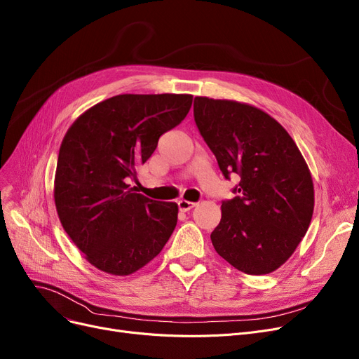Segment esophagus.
<instances>
[{
	"label": "esophagus",
	"instance_id": "esophagus-1",
	"mask_svg": "<svg viewBox=\"0 0 359 359\" xmlns=\"http://www.w3.org/2000/svg\"><path fill=\"white\" fill-rule=\"evenodd\" d=\"M177 205H179V210H180V211H189V210H192L194 207H196L195 202L186 201V199H180V201H177Z\"/></svg>",
	"mask_w": 359,
	"mask_h": 359
}]
</instances>
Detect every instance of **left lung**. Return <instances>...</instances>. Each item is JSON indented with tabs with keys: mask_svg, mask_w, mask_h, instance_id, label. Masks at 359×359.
Instances as JSON below:
<instances>
[{
	"mask_svg": "<svg viewBox=\"0 0 359 359\" xmlns=\"http://www.w3.org/2000/svg\"><path fill=\"white\" fill-rule=\"evenodd\" d=\"M199 133L226 179L241 177L211 233L217 254L239 271L269 274L290 258L314 212V184L299 148L266 111L195 97Z\"/></svg>",
	"mask_w": 359,
	"mask_h": 359,
	"instance_id": "obj_1",
	"label": "left lung"
}]
</instances>
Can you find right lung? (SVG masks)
Returning <instances> with one entry per match:
<instances>
[{"mask_svg":"<svg viewBox=\"0 0 359 359\" xmlns=\"http://www.w3.org/2000/svg\"><path fill=\"white\" fill-rule=\"evenodd\" d=\"M191 105L189 93H123L90 107L69 128L58 152L54 201L61 226L93 267L129 276L170 239L176 202L136 194L129 179Z\"/></svg>","mask_w":359,"mask_h":359,"instance_id":"add662e5","label":"right lung"}]
</instances>
